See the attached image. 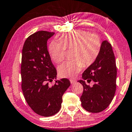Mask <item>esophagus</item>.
<instances>
[{"instance_id":"esophagus-1","label":"esophagus","mask_w":132,"mask_h":132,"mask_svg":"<svg viewBox=\"0 0 132 132\" xmlns=\"http://www.w3.org/2000/svg\"><path fill=\"white\" fill-rule=\"evenodd\" d=\"M70 81L71 82V83H75L76 82V80L74 79H70Z\"/></svg>"}]
</instances>
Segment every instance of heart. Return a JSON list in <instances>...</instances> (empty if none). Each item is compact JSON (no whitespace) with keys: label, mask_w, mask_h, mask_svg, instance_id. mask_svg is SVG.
Masks as SVG:
<instances>
[{"label":"heart","mask_w":132,"mask_h":132,"mask_svg":"<svg viewBox=\"0 0 132 132\" xmlns=\"http://www.w3.org/2000/svg\"><path fill=\"white\" fill-rule=\"evenodd\" d=\"M59 42L53 41L49 47V53L55 62L64 59L65 49H72V61H66L58 66L60 76L73 78L83 67H88L95 61L100 52L101 42L96 34L84 30L65 33L60 36Z\"/></svg>","instance_id":"heart-1"}]
</instances>
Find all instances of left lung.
<instances>
[{
  "label": "left lung",
  "instance_id": "8db88e82",
  "mask_svg": "<svg viewBox=\"0 0 132 132\" xmlns=\"http://www.w3.org/2000/svg\"><path fill=\"white\" fill-rule=\"evenodd\" d=\"M117 67L111 45L107 40L101 43L98 58L82 74L78 80L83 85V94L80 97L83 108L90 112L96 113L108 107L113 99L116 89ZM95 82L92 87L86 85Z\"/></svg>",
  "mask_w": 132,
  "mask_h": 132
}]
</instances>
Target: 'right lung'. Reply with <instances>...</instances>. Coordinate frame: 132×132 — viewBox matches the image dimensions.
Wrapping results in <instances>:
<instances>
[{"mask_svg": "<svg viewBox=\"0 0 132 132\" xmlns=\"http://www.w3.org/2000/svg\"><path fill=\"white\" fill-rule=\"evenodd\" d=\"M55 33L39 31L31 34L24 44L21 74L24 98L36 114L50 117L59 112L62 95L70 86V80H55L57 72L47 51V41Z\"/></svg>", "mask_w": 132, "mask_h": 132, "instance_id": "obj_1", "label": "right lung"}]
</instances>
